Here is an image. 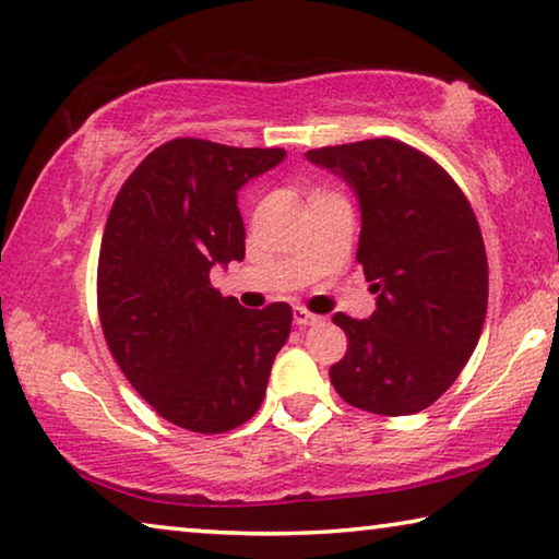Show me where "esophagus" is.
<instances>
[{
	"label": "esophagus",
	"mask_w": 559,
	"mask_h": 559,
	"mask_svg": "<svg viewBox=\"0 0 559 559\" xmlns=\"http://www.w3.org/2000/svg\"><path fill=\"white\" fill-rule=\"evenodd\" d=\"M321 321H323V316H316L311 311H306V308H294V323L300 325V328L316 325V323H321Z\"/></svg>",
	"instance_id": "esophagus-1"
}]
</instances>
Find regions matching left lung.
Listing matches in <instances>:
<instances>
[{
    "mask_svg": "<svg viewBox=\"0 0 559 559\" xmlns=\"http://www.w3.org/2000/svg\"><path fill=\"white\" fill-rule=\"evenodd\" d=\"M306 156L356 189V259L378 294L366 321L333 316L348 335L328 370L335 393L376 415L420 413L455 383L483 333L487 255L471 201L436 158L391 136Z\"/></svg>",
    "mask_w": 559,
    "mask_h": 559,
    "instance_id": "8db88e82",
    "label": "left lung"
}]
</instances>
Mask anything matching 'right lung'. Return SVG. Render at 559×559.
<instances>
[{
	"mask_svg": "<svg viewBox=\"0 0 559 559\" xmlns=\"http://www.w3.org/2000/svg\"><path fill=\"white\" fill-rule=\"evenodd\" d=\"M286 156L174 139L141 162L106 218L96 306L106 345L134 391L191 432L251 420L290 333L288 304L248 311L211 286V265L243 261L236 191Z\"/></svg>",
	"mask_w": 559,
	"mask_h": 559,
	"instance_id": "obj_1",
	"label": "right lung"
}]
</instances>
